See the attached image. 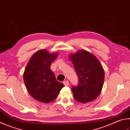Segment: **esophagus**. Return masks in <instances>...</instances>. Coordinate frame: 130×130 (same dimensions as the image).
Listing matches in <instances>:
<instances>
[{
	"label": "esophagus",
	"instance_id": "obj_1",
	"mask_svg": "<svg viewBox=\"0 0 130 130\" xmlns=\"http://www.w3.org/2000/svg\"><path fill=\"white\" fill-rule=\"evenodd\" d=\"M63 84H64V85H65V86H69V81H68V80H66V81H63Z\"/></svg>",
	"mask_w": 130,
	"mask_h": 130
}]
</instances>
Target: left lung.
Returning <instances> with one entry per match:
<instances>
[{
    "instance_id": "1",
    "label": "left lung",
    "mask_w": 130,
    "mask_h": 130,
    "mask_svg": "<svg viewBox=\"0 0 130 130\" xmlns=\"http://www.w3.org/2000/svg\"><path fill=\"white\" fill-rule=\"evenodd\" d=\"M78 84L72 87L73 96L78 102H89L95 100L102 90L105 72L100 61L93 54L84 50L70 56Z\"/></svg>"
}]
</instances>
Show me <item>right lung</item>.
I'll use <instances>...</instances> for the list:
<instances>
[{"label": "right lung", "instance_id": "add662e5", "mask_svg": "<svg viewBox=\"0 0 130 130\" xmlns=\"http://www.w3.org/2000/svg\"><path fill=\"white\" fill-rule=\"evenodd\" d=\"M56 53L50 54L40 50L30 59L24 73V81L30 95L39 101L49 103L55 100L64 85L56 80L55 73L50 69Z\"/></svg>", "mask_w": 130, "mask_h": 130}]
</instances>
